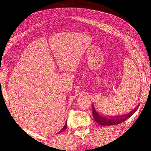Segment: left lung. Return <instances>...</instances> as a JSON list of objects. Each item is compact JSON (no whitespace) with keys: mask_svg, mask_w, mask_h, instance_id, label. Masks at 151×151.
<instances>
[{"mask_svg":"<svg viewBox=\"0 0 151 151\" xmlns=\"http://www.w3.org/2000/svg\"><path fill=\"white\" fill-rule=\"evenodd\" d=\"M139 105H137L133 111L127 113V114L122 115H102L101 113H99L96 109H95L94 105L93 104V115L94 120L100 125L102 126H111V125H116L118 124L123 122L124 121L127 120L130 117L132 116L135 111L137 110Z\"/></svg>","mask_w":151,"mask_h":151,"instance_id":"1","label":"left lung"}]
</instances>
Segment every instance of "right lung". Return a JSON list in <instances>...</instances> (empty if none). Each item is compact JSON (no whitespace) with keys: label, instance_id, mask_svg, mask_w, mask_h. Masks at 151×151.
Listing matches in <instances>:
<instances>
[{"label":"right lung","instance_id":"add662e5","mask_svg":"<svg viewBox=\"0 0 151 151\" xmlns=\"http://www.w3.org/2000/svg\"><path fill=\"white\" fill-rule=\"evenodd\" d=\"M67 122H66V124H65V126H64V127H63V129H62L60 130V131L58 133H62V132L65 131V130H66V129H67Z\"/></svg>","mask_w":151,"mask_h":151}]
</instances>
